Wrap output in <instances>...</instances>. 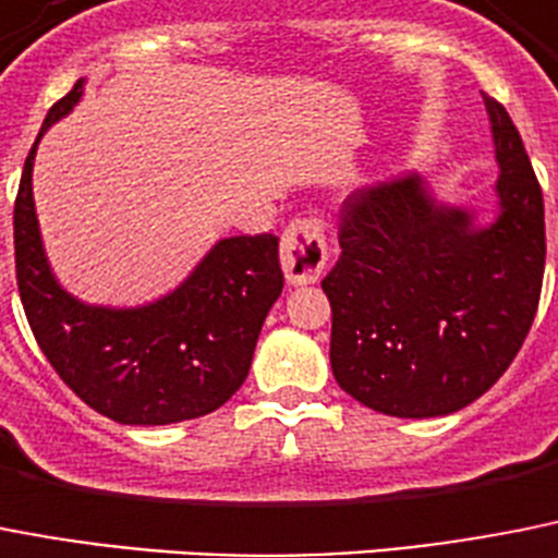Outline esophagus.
Segmentation results:
<instances>
[{"instance_id":"34e87169","label":"esophagus","mask_w":558,"mask_h":558,"mask_svg":"<svg viewBox=\"0 0 558 558\" xmlns=\"http://www.w3.org/2000/svg\"><path fill=\"white\" fill-rule=\"evenodd\" d=\"M328 264L326 225L317 216L289 221L280 239V266L292 286L314 283Z\"/></svg>"}]
</instances>
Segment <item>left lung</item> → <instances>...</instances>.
<instances>
[{"mask_svg": "<svg viewBox=\"0 0 558 558\" xmlns=\"http://www.w3.org/2000/svg\"><path fill=\"white\" fill-rule=\"evenodd\" d=\"M500 159V219L472 230L435 207L418 177L351 193L339 207L331 371L371 410L449 415L481 399L520 353L539 308L545 205L520 132L483 95Z\"/></svg>", "mask_w": 558, "mask_h": 558, "instance_id": "1", "label": "left lung"}]
</instances>
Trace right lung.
Segmentation results:
<instances>
[{
  "label": "right lung",
  "mask_w": 558,
  "mask_h": 558,
  "mask_svg": "<svg viewBox=\"0 0 558 558\" xmlns=\"http://www.w3.org/2000/svg\"><path fill=\"white\" fill-rule=\"evenodd\" d=\"M81 92L84 81L52 104L38 137ZM36 145L13 205V246L24 314L52 371L118 424H177L219 410L244 385L260 326L283 289L278 235L219 241L177 292L151 306H84L56 283L41 250L31 185Z\"/></svg>",
  "instance_id": "right-lung-1"
}]
</instances>
